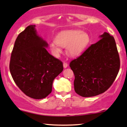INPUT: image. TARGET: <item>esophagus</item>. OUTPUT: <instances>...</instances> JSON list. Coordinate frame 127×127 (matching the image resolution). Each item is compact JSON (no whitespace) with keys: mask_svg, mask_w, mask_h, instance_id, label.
Here are the masks:
<instances>
[{"mask_svg":"<svg viewBox=\"0 0 127 127\" xmlns=\"http://www.w3.org/2000/svg\"><path fill=\"white\" fill-rule=\"evenodd\" d=\"M67 66H68V64H67L66 62H64L63 66H64V68H66V67H67Z\"/></svg>","mask_w":127,"mask_h":127,"instance_id":"esophagus-1","label":"esophagus"}]
</instances>
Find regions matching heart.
Instances as JSON below:
<instances>
[{"instance_id": "1", "label": "heart", "mask_w": 127, "mask_h": 127, "mask_svg": "<svg viewBox=\"0 0 127 127\" xmlns=\"http://www.w3.org/2000/svg\"><path fill=\"white\" fill-rule=\"evenodd\" d=\"M90 37L87 33L78 30L65 31L60 32L56 39L50 41V47L52 53L58 56L62 47H66L67 55L76 57L80 55L88 46Z\"/></svg>"}]
</instances>
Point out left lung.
Segmentation results:
<instances>
[{
	"instance_id": "obj_1",
	"label": "left lung",
	"mask_w": 127,
	"mask_h": 127,
	"mask_svg": "<svg viewBox=\"0 0 127 127\" xmlns=\"http://www.w3.org/2000/svg\"><path fill=\"white\" fill-rule=\"evenodd\" d=\"M70 63L74 74V88L77 94L91 97L105 92L119 73L120 61L114 37L107 32Z\"/></svg>"
}]
</instances>
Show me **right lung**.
Returning <instances> with one entry per match:
<instances>
[{
	"mask_svg": "<svg viewBox=\"0 0 127 127\" xmlns=\"http://www.w3.org/2000/svg\"><path fill=\"white\" fill-rule=\"evenodd\" d=\"M29 25L16 39L10 71L19 88L30 98L41 99L52 91L54 79L63 70L62 62L47 51L48 44Z\"/></svg>",
	"mask_w": 127,
	"mask_h": 127,
	"instance_id": "right-lung-1",
	"label": "right lung"
}]
</instances>
